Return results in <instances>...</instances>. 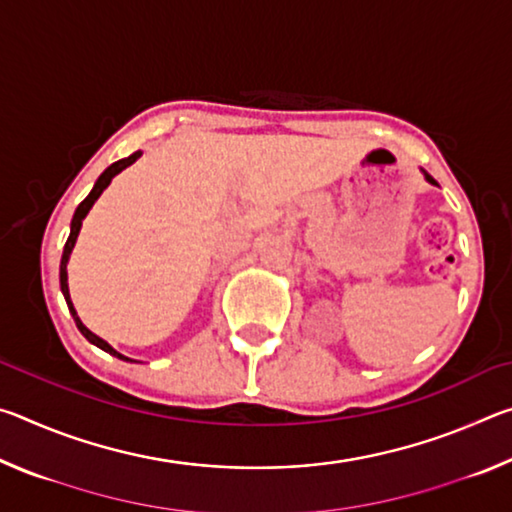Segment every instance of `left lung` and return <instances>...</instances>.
<instances>
[{
	"mask_svg": "<svg viewBox=\"0 0 512 512\" xmlns=\"http://www.w3.org/2000/svg\"><path fill=\"white\" fill-rule=\"evenodd\" d=\"M422 173H424V180H427V183H431V185H438V183H436V180H433V178L429 176V173H427V171H424V169H422Z\"/></svg>",
	"mask_w": 512,
	"mask_h": 512,
	"instance_id": "1",
	"label": "left lung"
}]
</instances>
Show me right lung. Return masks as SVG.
<instances>
[{"instance_id":"1","label":"right lung","mask_w":512,"mask_h":512,"mask_svg":"<svg viewBox=\"0 0 512 512\" xmlns=\"http://www.w3.org/2000/svg\"><path fill=\"white\" fill-rule=\"evenodd\" d=\"M140 155H142V151H135L133 155H128V158H121V160H117V162H112L110 167H108L106 171H103L101 176L97 178V183H94L92 192H90L88 196H85V201H83L79 207H76V212H74V216H72V223H69V237H67V241H65L63 257H60V291H63L65 302H67V307H69V314H72L76 327H79V332H81V334L85 336V339H88L92 345H97V348H101L103 352H108V354H112V357H117V359H121V361H133V359L124 357V354L112 348V345H110L108 341H103L101 336L90 332V329L83 325V320L79 318V314H76L74 302H72V298H69V287H67V262H69V255H72L74 246H76V239H79L83 219H85V216H88V212L92 210V205L97 203V198L103 194V189H106V187L112 183V178H115L117 173L124 171L126 167H131V164H133L137 158H140Z\"/></svg>"}]
</instances>
